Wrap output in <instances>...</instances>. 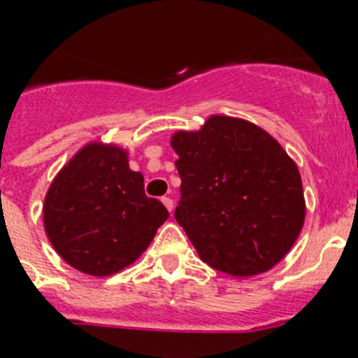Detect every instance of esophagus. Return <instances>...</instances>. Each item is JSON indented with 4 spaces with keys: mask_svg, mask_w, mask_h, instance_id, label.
Returning a JSON list of instances; mask_svg holds the SVG:
<instances>
[{
    "mask_svg": "<svg viewBox=\"0 0 358 358\" xmlns=\"http://www.w3.org/2000/svg\"><path fill=\"white\" fill-rule=\"evenodd\" d=\"M162 203L166 205V209L169 210V213H173V200H171L169 196H164V198H162Z\"/></svg>",
    "mask_w": 358,
    "mask_h": 358,
    "instance_id": "34e87169",
    "label": "esophagus"
}]
</instances>
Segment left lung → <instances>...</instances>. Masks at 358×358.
I'll return each mask as SVG.
<instances>
[{"label": "left lung", "instance_id": "left-lung-1", "mask_svg": "<svg viewBox=\"0 0 358 358\" xmlns=\"http://www.w3.org/2000/svg\"><path fill=\"white\" fill-rule=\"evenodd\" d=\"M178 155L175 217L198 256L234 278L263 273L287 256L304 223L299 169L256 124L214 115L171 138Z\"/></svg>", "mask_w": 358, "mask_h": 358}]
</instances>
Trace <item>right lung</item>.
<instances>
[{
  "mask_svg": "<svg viewBox=\"0 0 358 358\" xmlns=\"http://www.w3.org/2000/svg\"><path fill=\"white\" fill-rule=\"evenodd\" d=\"M43 217L50 243L68 265L104 278L131 265L169 213L145 196L144 176L129 169L126 151L93 142L59 171Z\"/></svg>",
  "mask_w": 358,
  "mask_h": 358,
  "instance_id": "add662e5",
  "label": "right lung"
}]
</instances>
